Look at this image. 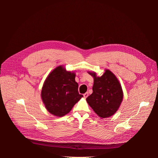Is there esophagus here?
Masks as SVG:
<instances>
[{
	"mask_svg": "<svg viewBox=\"0 0 158 158\" xmlns=\"http://www.w3.org/2000/svg\"><path fill=\"white\" fill-rule=\"evenodd\" d=\"M88 96V92L85 93V94H84V98H86Z\"/></svg>",
	"mask_w": 158,
	"mask_h": 158,
	"instance_id": "1",
	"label": "esophagus"
}]
</instances>
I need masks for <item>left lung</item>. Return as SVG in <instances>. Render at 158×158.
<instances>
[{
    "instance_id": "1",
    "label": "left lung",
    "mask_w": 158,
    "mask_h": 158,
    "mask_svg": "<svg viewBox=\"0 0 158 158\" xmlns=\"http://www.w3.org/2000/svg\"><path fill=\"white\" fill-rule=\"evenodd\" d=\"M94 78L93 93L86 98L89 106L100 118L109 117L115 113L123 99V92L118 80L111 70L97 76L95 72H88Z\"/></svg>"
}]
</instances>
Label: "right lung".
Masks as SVG:
<instances>
[{
    "label": "right lung",
    "instance_id": "1",
    "mask_svg": "<svg viewBox=\"0 0 158 158\" xmlns=\"http://www.w3.org/2000/svg\"><path fill=\"white\" fill-rule=\"evenodd\" d=\"M76 74L67 71L63 65L52 70L45 79L41 97L46 109L56 117L68 114L74 105L83 97L79 94Z\"/></svg>",
    "mask_w": 158,
    "mask_h": 158
}]
</instances>
